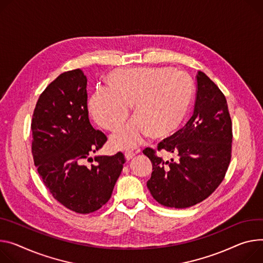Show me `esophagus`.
Returning <instances> with one entry per match:
<instances>
[{"label": "esophagus", "instance_id": "esophagus-1", "mask_svg": "<svg viewBox=\"0 0 263 263\" xmlns=\"http://www.w3.org/2000/svg\"><path fill=\"white\" fill-rule=\"evenodd\" d=\"M134 155H135V153H133L131 151H127L125 153V158H126V160H130V159H132L134 157Z\"/></svg>", "mask_w": 263, "mask_h": 263}]
</instances>
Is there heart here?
<instances>
[{
  "instance_id": "1",
  "label": "heart",
  "mask_w": 263,
  "mask_h": 263,
  "mask_svg": "<svg viewBox=\"0 0 263 263\" xmlns=\"http://www.w3.org/2000/svg\"><path fill=\"white\" fill-rule=\"evenodd\" d=\"M109 87L95 90L89 101L94 121L107 130L122 125L131 105L135 115L110 138L114 149H133L151 133L155 137L175 132L190 108L194 84L185 72L169 67L116 69Z\"/></svg>"
}]
</instances>
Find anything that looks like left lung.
<instances>
[{
	"instance_id": "1",
	"label": "left lung",
	"mask_w": 263,
	"mask_h": 263,
	"mask_svg": "<svg viewBox=\"0 0 263 263\" xmlns=\"http://www.w3.org/2000/svg\"><path fill=\"white\" fill-rule=\"evenodd\" d=\"M232 122L220 89L203 72L197 74L194 113L185 126L158 144V151L176 153L163 160L146 148L153 171L147 186L153 198L169 208L184 209L208 198L221 183L232 152Z\"/></svg>"
}]
</instances>
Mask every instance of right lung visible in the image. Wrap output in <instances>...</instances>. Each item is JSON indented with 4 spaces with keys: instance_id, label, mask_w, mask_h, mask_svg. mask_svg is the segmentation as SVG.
I'll return each mask as SVG.
<instances>
[{
    "instance_id": "right-lung-1",
    "label": "right lung",
    "mask_w": 263,
    "mask_h": 263,
    "mask_svg": "<svg viewBox=\"0 0 263 263\" xmlns=\"http://www.w3.org/2000/svg\"><path fill=\"white\" fill-rule=\"evenodd\" d=\"M86 88L81 69L62 73L40 95L31 123L32 155L43 182L60 203L80 214L108 202L125 162L118 152L85 163L107 141L89 122Z\"/></svg>"
}]
</instances>
